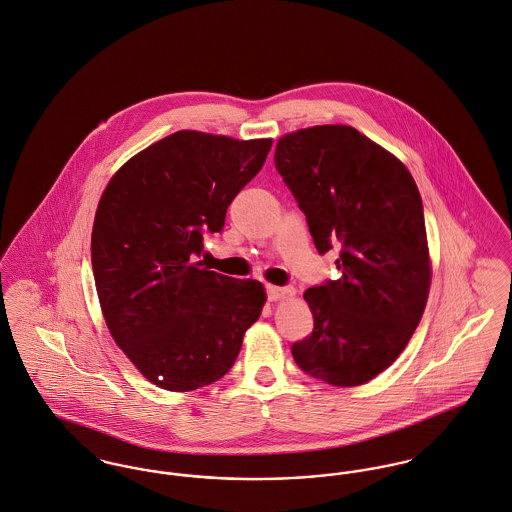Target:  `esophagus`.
Segmentation results:
<instances>
[{"instance_id":"34e87169","label":"esophagus","mask_w":512,"mask_h":512,"mask_svg":"<svg viewBox=\"0 0 512 512\" xmlns=\"http://www.w3.org/2000/svg\"><path fill=\"white\" fill-rule=\"evenodd\" d=\"M266 291H268V299H270V301H279V299H285V297H293V295H295V289H293V287L268 285Z\"/></svg>"}]
</instances>
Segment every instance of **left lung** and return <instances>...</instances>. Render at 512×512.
I'll return each instance as SVG.
<instances>
[{
	"mask_svg": "<svg viewBox=\"0 0 512 512\" xmlns=\"http://www.w3.org/2000/svg\"><path fill=\"white\" fill-rule=\"evenodd\" d=\"M274 162L317 250L342 246V278L303 295L315 328L291 346L293 360L328 385H364L399 358L428 301L419 187L397 156L350 125L287 133Z\"/></svg>",
	"mask_w": 512,
	"mask_h": 512,
	"instance_id": "left-lung-1",
	"label": "left lung"
}]
</instances>
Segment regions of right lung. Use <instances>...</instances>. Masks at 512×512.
Here are the masks:
<instances>
[{
  "label": "right lung",
  "instance_id": "1",
  "mask_svg": "<svg viewBox=\"0 0 512 512\" xmlns=\"http://www.w3.org/2000/svg\"><path fill=\"white\" fill-rule=\"evenodd\" d=\"M272 139L178 131L127 160L101 193L95 289L115 344L150 383L205 387L233 368L266 303L256 279L201 268L203 236L264 166Z\"/></svg>",
  "mask_w": 512,
  "mask_h": 512
}]
</instances>
